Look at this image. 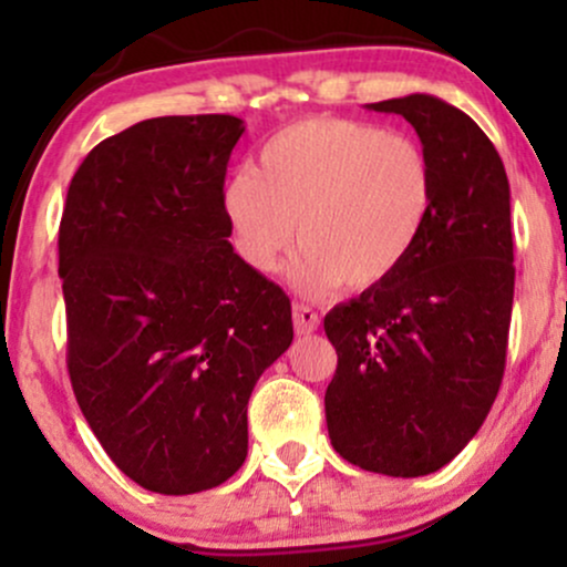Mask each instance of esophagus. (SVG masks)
<instances>
[{"label":"esophagus","mask_w":567,"mask_h":567,"mask_svg":"<svg viewBox=\"0 0 567 567\" xmlns=\"http://www.w3.org/2000/svg\"><path fill=\"white\" fill-rule=\"evenodd\" d=\"M292 324H296L298 336H311L320 328V317H317V311L309 309V306L292 303Z\"/></svg>","instance_id":"1"}]
</instances>
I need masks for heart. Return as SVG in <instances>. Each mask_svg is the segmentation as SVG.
<instances>
[{
	"mask_svg": "<svg viewBox=\"0 0 567 567\" xmlns=\"http://www.w3.org/2000/svg\"><path fill=\"white\" fill-rule=\"evenodd\" d=\"M434 194V165L413 135L309 116L264 143L256 171L226 181L224 213L237 256L261 275L282 266L298 234L292 282L324 296L389 282L424 237Z\"/></svg>",
	"mask_w": 567,
	"mask_h": 567,
	"instance_id": "1",
	"label": "heart"
}]
</instances>
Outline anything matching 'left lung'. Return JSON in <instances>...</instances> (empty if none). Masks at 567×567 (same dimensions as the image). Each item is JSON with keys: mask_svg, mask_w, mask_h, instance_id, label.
Listing matches in <instances>:
<instances>
[{"mask_svg": "<svg viewBox=\"0 0 567 567\" xmlns=\"http://www.w3.org/2000/svg\"><path fill=\"white\" fill-rule=\"evenodd\" d=\"M365 109L413 125L437 194L408 264L324 317L338 354L324 419L349 464L424 477L470 445L504 379L514 298L509 181L491 138L451 103L413 93Z\"/></svg>", "mask_w": 567, "mask_h": 567, "instance_id": "1", "label": "left lung"}]
</instances>
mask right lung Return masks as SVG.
I'll use <instances>...</instances> for the list:
<instances>
[{
    "label": "right lung",
    "instance_id": "1",
    "mask_svg": "<svg viewBox=\"0 0 567 567\" xmlns=\"http://www.w3.org/2000/svg\"><path fill=\"white\" fill-rule=\"evenodd\" d=\"M245 122L157 116L71 178L58 275L76 402L109 458L165 496L247 455V400L292 343L290 298L234 252L224 178Z\"/></svg>",
    "mask_w": 567,
    "mask_h": 567
}]
</instances>
